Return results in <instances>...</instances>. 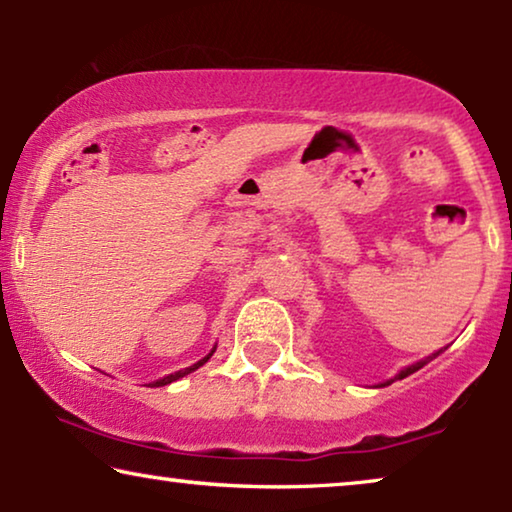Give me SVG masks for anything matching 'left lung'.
Masks as SVG:
<instances>
[{
  "label": "left lung",
  "mask_w": 512,
  "mask_h": 512,
  "mask_svg": "<svg viewBox=\"0 0 512 512\" xmlns=\"http://www.w3.org/2000/svg\"><path fill=\"white\" fill-rule=\"evenodd\" d=\"M440 352H443V349H440ZM440 352H436V354H431V356H426V359H422V361H417V363H412V366H408V368H403V370H401V373H398V375L394 377V380H387V382H382V384H380V387H387V384H391V382H396V380H403V377H408V375H412V373H417V370H419V368H424V366H426V363H429V361H433V359H436V356H438Z\"/></svg>",
  "instance_id": "8db88e82"
}]
</instances>
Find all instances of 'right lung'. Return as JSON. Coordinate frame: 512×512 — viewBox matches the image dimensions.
Returning <instances> with one entry per match:
<instances>
[{
  "mask_svg": "<svg viewBox=\"0 0 512 512\" xmlns=\"http://www.w3.org/2000/svg\"><path fill=\"white\" fill-rule=\"evenodd\" d=\"M216 352V347L212 349V352H209L207 356H202V359L198 361V363H193V366H188V368H184V370H177V373H172V375H165L163 380H156V382H151L149 387H165V384H170V382H174V380H179V377H184V375H188V373H193V370H198L200 366H205V363L212 359V354Z\"/></svg>",
  "mask_w": 512,
  "mask_h": 512,
  "instance_id": "add662e5",
  "label": "right lung"
}]
</instances>
